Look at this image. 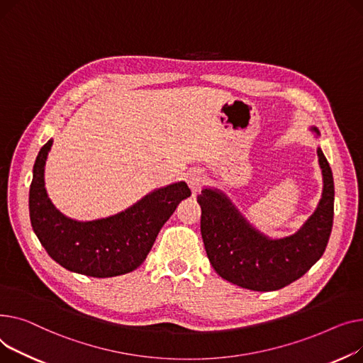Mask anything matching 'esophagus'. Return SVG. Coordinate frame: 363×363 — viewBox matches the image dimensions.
<instances>
[{"label": "esophagus", "mask_w": 363, "mask_h": 363, "mask_svg": "<svg viewBox=\"0 0 363 363\" xmlns=\"http://www.w3.org/2000/svg\"><path fill=\"white\" fill-rule=\"evenodd\" d=\"M203 182H205V174H203L202 169H199V168L191 169V172L187 174V184L191 189V191H194V194L201 189Z\"/></svg>", "instance_id": "34e87169"}]
</instances>
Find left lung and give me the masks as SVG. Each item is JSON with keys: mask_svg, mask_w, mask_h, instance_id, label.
Here are the masks:
<instances>
[{"mask_svg": "<svg viewBox=\"0 0 363 363\" xmlns=\"http://www.w3.org/2000/svg\"><path fill=\"white\" fill-rule=\"evenodd\" d=\"M309 130L316 139L321 136L315 125ZM316 154L321 199L309 218L284 238H269L253 227L218 187L202 189L201 233L208 259L221 279L253 291H272L301 279L323 257L333 228L334 179L321 146Z\"/></svg>", "mask_w": 363, "mask_h": 363, "instance_id": "left-lung-1", "label": "left lung"}]
</instances>
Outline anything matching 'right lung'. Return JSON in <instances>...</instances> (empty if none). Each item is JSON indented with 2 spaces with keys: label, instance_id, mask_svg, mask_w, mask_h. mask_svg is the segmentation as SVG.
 <instances>
[{
  "label": "right lung",
  "instance_id": "right-lung-1",
  "mask_svg": "<svg viewBox=\"0 0 363 363\" xmlns=\"http://www.w3.org/2000/svg\"><path fill=\"white\" fill-rule=\"evenodd\" d=\"M50 139L36 157L29 190L32 228L50 257L72 272L108 279L135 271L147 257L164 223L190 196L186 182L149 191L114 216L91 221L73 220L60 212L45 189Z\"/></svg>",
  "mask_w": 363,
  "mask_h": 363
}]
</instances>
